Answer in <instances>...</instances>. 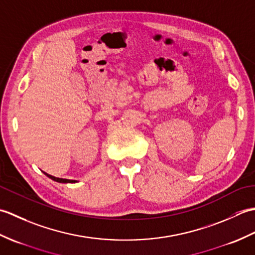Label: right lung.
I'll list each match as a JSON object with an SVG mask.
<instances>
[{
	"label": "right lung",
	"instance_id": "obj_1",
	"mask_svg": "<svg viewBox=\"0 0 255 255\" xmlns=\"http://www.w3.org/2000/svg\"><path fill=\"white\" fill-rule=\"evenodd\" d=\"M45 174L49 177V178H51V180H53V181H56V182H58V183H75L77 181L75 180H68V178H60V177H56V176H52V175H50V174H48V173H46V172H44Z\"/></svg>",
	"mask_w": 255,
	"mask_h": 255
}]
</instances>
